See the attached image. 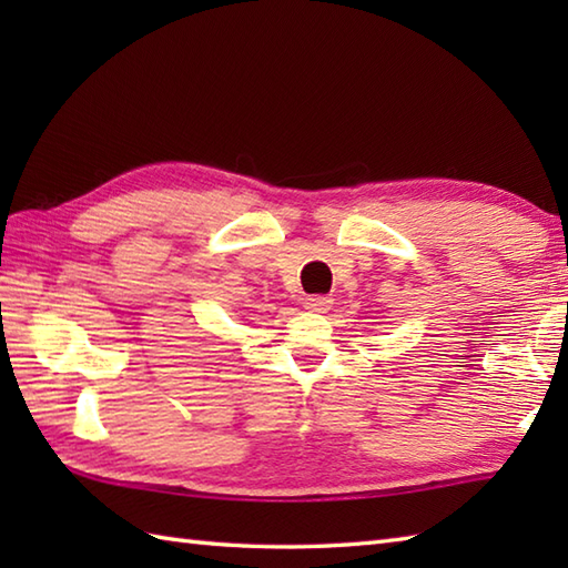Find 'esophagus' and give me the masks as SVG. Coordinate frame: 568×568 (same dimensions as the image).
<instances>
[{
	"label": "esophagus",
	"mask_w": 568,
	"mask_h": 568,
	"mask_svg": "<svg viewBox=\"0 0 568 568\" xmlns=\"http://www.w3.org/2000/svg\"><path fill=\"white\" fill-rule=\"evenodd\" d=\"M332 307V297H324V295H312L305 300V310L310 312H327Z\"/></svg>",
	"instance_id": "1"
}]
</instances>
